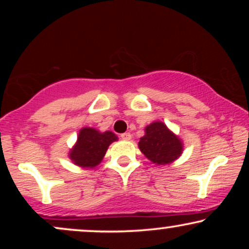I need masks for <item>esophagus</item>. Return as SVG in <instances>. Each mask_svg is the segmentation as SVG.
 <instances>
[{
  "label": "esophagus",
  "mask_w": 249,
  "mask_h": 249,
  "mask_svg": "<svg viewBox=\"0 0 249 249\" xmlns=\"http://www.w3.org/2000/svg\"><path fill=\"white\" fill-rule=\"evenodd\" d=\"M121 137H122L123 141H131V138H132V136H131V133H128V132L123 133Z\"/></svg>",
  "instance_id": "esophagus-1"
}]
</instances>
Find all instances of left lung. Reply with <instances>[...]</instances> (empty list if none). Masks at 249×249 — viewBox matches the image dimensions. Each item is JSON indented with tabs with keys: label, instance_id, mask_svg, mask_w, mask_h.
<instances>
[{
	"label": "left lung",
	"instance_id": "8db88e82",
	"mask_svg": "<svg viewBox=\"0 0 249 249\" xmlns=\"http://www.w3.org/2000/svg\"><path fill=\"white\" fill-rule=\"evenodd\" d=\"M138 147L153 164L167 165L181 156L184 142L165 123L156 121L145 127V134L139 139Z\"/></svg>",
	"mask_w": 249,
	"mask_h": 249
}]
</instances>
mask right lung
<instances>
[{
  "mask_svg": "<svg viewBox=\"0 0 249 249\" xmlns=\"http://www.w3.org/2000/svg\"><path fill=\"white\" fill-rule=\"evenodd\" d=\"M117 141L118 137L111 131L101 132L93 127H82L68 156L76 166L93 168L101 164L108 146Z\"/></svg>",
  "mask_w": 249,
  "mask_h": 249,
  "instance_id": "add662e5",
  "label": "right lung"
}]
</instances>
